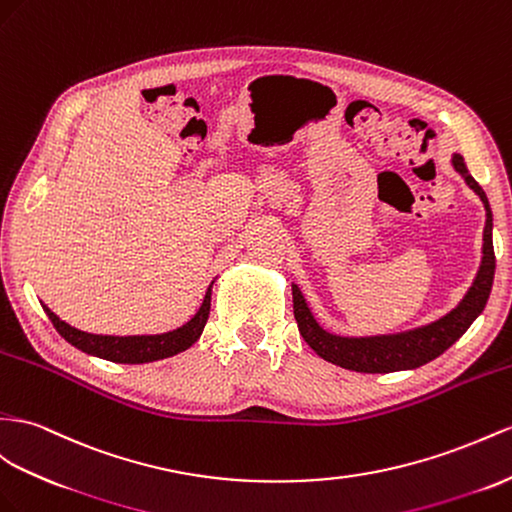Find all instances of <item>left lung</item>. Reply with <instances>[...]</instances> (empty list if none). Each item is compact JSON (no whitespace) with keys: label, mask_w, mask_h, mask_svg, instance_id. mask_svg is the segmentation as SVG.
Wrapping results in <instances>:
<instances>
[{"label":"left lung","mask_w":512,"mask_h":512,"mask_svg":"<svg viewBox=\"0 0 512 512\" xmlns=\"http://www.w3.org/2000/svg\"><path fill=\"white\" fill-rule=\"evenodd\" d=\"M456 173L465 179L467 186L474 190L487 212L482 233V261L474 283L467 290L465 298L443 318L419 326L413 331L393 333V335H374V337H342L324 331L313 318L311 309L307 307L305 296L300 294L298 285H292L294 296V318L298 331L305 342L316 350L324 361L335 363L339 368L365 374H387L398 370H415L432 359L443 355L458 337H461L471 322H474L484 305H487L493 274H495V253H493V214L489 207V199L478 181L469 175V170L461 155L452 157Z\"/></svg>","instance_id":"8db88e82"}]
</instances>
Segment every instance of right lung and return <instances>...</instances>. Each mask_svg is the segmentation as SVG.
<instances>
[{
  "instance_id": "right-lung-1",
  "label": "right lung",
  "mask_w": 512,
  "mask_h": 512,
  "mask_svg": "<svg viewBox=\"0 0 512 512\" xmlns=\"http://www.w3.org/2000/svg\"><path fill=\"white\" fill-rule=\"evenodd\" d=\"M209 305H212V285L207 287L201 309L194 313V318L186 322L179 329L162 333V335H127V337H114V335H93L77 331L67 322H62L54 311L43 305L45 313L49 316L51 324L56 331L67 339L75 348H80L86 355H93L114 363H149L157 359L173 357L177 352L188 350L196 339L201 337L207 318H209Z\"/></svg>"
}]
</instances>
